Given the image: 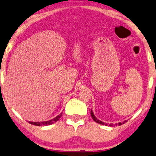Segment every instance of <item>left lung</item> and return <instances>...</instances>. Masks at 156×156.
Segmentation results:
<instances>
[{
  "instance_id": "obj_1",
  "label": "left lung",
  "mask_w": 156,
  "mask_h": 156,
  "mask_svg": "<svg viewBox=\"0 0 156 156\" xmlns=\"http://www.w3.org/2000/svg\"><path fill=\"white\" fill-rule=\"evenodd\" d=\"M90 115H91V117H92V119L94 120V121H95L96 122H97V123H98V124H101V125H107V124H105L104 123V122H101V121H100V120H98L97 118H96L95 116H94V113H93V112L91 111V110H90ZM125 122H127V121H125L123 122V123L122 124H124L125 123ZM122 125V123L121 122H119V124H118V125ZM116 125H117V124ZM109 126H111V127H112V126H113V124H110L109 125Z\"/></svg>"
}]
</instances>
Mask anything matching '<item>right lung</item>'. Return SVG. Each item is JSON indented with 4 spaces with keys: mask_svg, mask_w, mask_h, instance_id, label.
I'll return each instance as SVG.
<instances>
[{
    "mask_svg": "<svg viewBox=\"0 0 156 156\" xmlns=\"http://www.w3.org/2000/svg\"><path fill=\"white\" fill-rule=\"evenodd\" d=\"M62 113H60L58 116H57L56 117H55L54 119L50 120V121H47V122H29V124H31L33 125H36V126H41V125H52V124L54 123V122H56L57 121H58L59 119L61 117Z\"/></svg>",
    "mask_w": 156,
    "mask_h": 156,
    "instance_id": "obj_1",
    "label": "right lung"
}]
</instances>
